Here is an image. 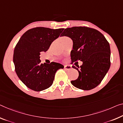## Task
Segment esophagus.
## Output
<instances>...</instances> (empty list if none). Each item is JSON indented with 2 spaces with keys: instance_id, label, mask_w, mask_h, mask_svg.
<instances>
[{
  "instance_id": "1",
  "label": "esophagus",
  "mask_w": 123,
  "mask_h": 123,
  "mask_svg": "<svg viewBox=\"0 0 123 123\" xmlns=\"http://www.w3.org/2000/svg\"><path fill=\"white\" fill-rule=\"evenodd\" d=\"M64 69L67 70H70L72 69V67L70 65H65L64 66Z\"/></svg>"
}]
</instances>
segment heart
<instances>
[{"mask_svg": "<svg viewBox=\"0 0 123 123\" xmlns=\"http://www.w3.org/2000/svg\"><path fill=\"white\" fill-rule=\"evenodd\" d=\"M68 38L67 37H63V38Z\"/></svg>", "mask_w": 123, "mask_h": 123, "instance_id": "b5f03b06", "label": "heart"}]
</instances>
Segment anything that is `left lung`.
I'll return each mask as SVG.
<instances>
[{
    "instance_id": "1",
    "label": "left lung",
    "mask_w": 123,
    "mask_h": 123,
    "mask_svg": "<svg viewBox=\"0 0 123 123\" xmlns=\"http://www.w3.org/2000/svg\"><path fill=\"white\" fill-rule=\"evenodd\" d=\"M60 36H67L73 40L71 61L80 60L82 65L77 68L79 75L71 81L74 86L83 90L95 88L101 82L111 66L110 46L105 36L95 29L86 27L65 29Z\"/></svg>"
}]
</instances>
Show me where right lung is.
Segmentation results:
<instances>
[{
	"label": "right lung",
	"mask_w": 123,
	"mask_h": 123,
	"mask_svg": "<svg viewBox=\"0 0 123 123\" xmlns=\"http://www.w3.org/2000/svg\"><path fill=\"white\" fill-rule=\"evenodd\" d=\"M64 29L36 27L29 30L18 41L13 56L17 75L28 88L41 91L52 86L56 71L62 64L52 62L41 64L40 53L46 52L59 37Z\"/></svg>",
	"instance_id": "1"
}]
</instances>
